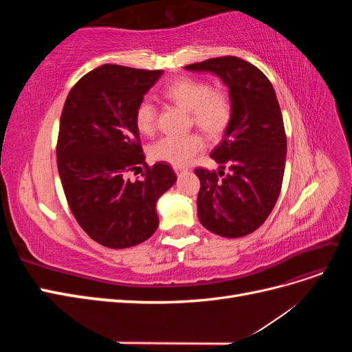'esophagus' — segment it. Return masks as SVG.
Returning <instances> with one entry per match:
<instances>
[{
	"instance_id": "obj_1",
	"label": "esophagus",
	"mask_w": 352,
	"mask_h": 352,
	"mask_svg": "<svg viewBox=\"0 0 352 352\" xmlns=\"http://www.w3.org/2000/svg\"><path fill=\"white\" fill-rule=\"evenodd\" d=\"M173 170H175L176 175H180L182 172H185V167H182V166H173Z\"/></svg>"
}]
</instances>
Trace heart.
<instances>
[{
    "instance_id": "heart-1",
    "label": "heart",
    "mask_w": 352,
    "mask_h": 352,
    "mask_svg": "<svg viewBox=\"0 0 352 352\" xmlns=\"http://www.w3.org/2000/svg\"><path fill=\"white\" fill-rule=\"evenodd\" d=\"M163 98L189 111L190 124L210 141L225 135L233 120V101L225 89L212 88L211 83L197 78H180L163 89ZM136 129L142 135H151L157 126V109L150 101H141L135 110ZM199 135L162 138L150 148V157L157 162L184 166L202 150Z\"/></svg>"
}]
</instances>
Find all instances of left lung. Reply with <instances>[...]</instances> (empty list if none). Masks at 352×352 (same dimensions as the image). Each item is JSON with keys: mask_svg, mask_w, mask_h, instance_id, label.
Here are the masks:
<instances>
[{"mask_svg": "<svg viewBox=\"0 0 352 352\" xmlns=\"http://www.w3.org/2000/svg\"><path fill=\"white\" fill-rule=\"evenodd\" d=\"M185 69L217 74L233 101V120L210 154L221 170L195 168L198 219L223 238L250 235L269 217L282 189L286 133L278 97L267 76L239 57L210 58Z\"/></svg>", "mask_w": 352, "mask_h": 352, "instance_id": "8db88e82", "label": "left lung"}]
</instances>
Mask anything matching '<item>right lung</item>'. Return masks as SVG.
I'll return each mask as SVG.
<instances>
[{
  "label": "right lung",
  "instance_id": "obj_1",
  "mask_svg": "<svg viewBox=\"0 0 352 352\" xmlns=\"http://www.w3.org/2000/svg\"><path fill=\"white\" fill-rule=\"evenodd\" d=\"M162 70L102 65L70 89L60 119L57 167L79 226L102 247L141 243L158 228L157 199L176 182L167 163L146 166L135 110ZM144 167L142 179L126 173Z\"/></svg>",
  "mask_w": 352,
  "mask_h": 352
}]
</instances>
